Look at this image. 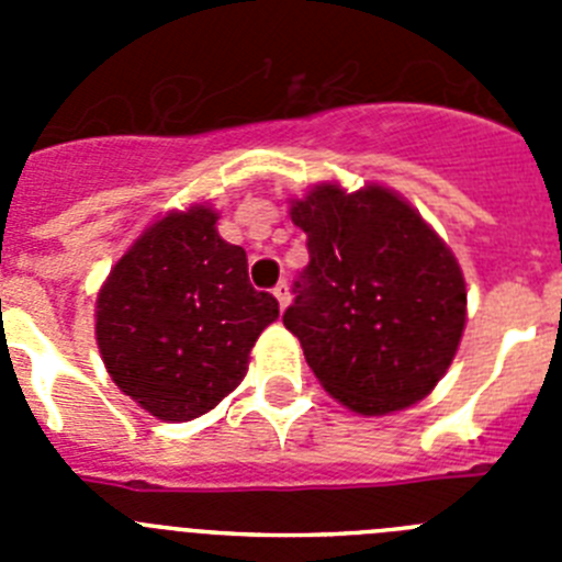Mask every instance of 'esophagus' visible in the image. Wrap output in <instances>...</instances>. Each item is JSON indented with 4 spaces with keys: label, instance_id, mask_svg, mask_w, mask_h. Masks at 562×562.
<instances>
[{
    "label": "esophagus",
    "instance_id": "34e87169",
    "mask_svg": "<svg viewBox=\"0 0 562 562\" xmlns=\"http://www.w3.org/2000/svg\"><path fill=\"white\" fill-rule=\"evenodd\" d=\"M272 295H276V301L281 310H286V306H290L292 295H290V284H286V281H278L276 290H272Z\"/></svg>",
    "mask_w": 562,
    "mask_h": 562
}]
</instances>
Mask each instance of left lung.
<instances>
[{
	"instance_id": "8db88e82",
	"label": "left lung",
	"mask_w": 562,
	"mask_h": 562,
	"mask_svg": "<svg viewBox=\"0 0 562 562\" xmlns=\"http://www.w3.org/2000/svg\"><path fill=\"white\" fill-rule=\"evenodd\" d=\"M310 265L284 326L340 405L405 411L450 369L467 324V284L445 238L380 182H321L290 202Z\"/></svg>"
}]
</instances>
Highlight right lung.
I'll return each mask as SVG.
<instances>
[{
  "label": "right lung",
  "mask_w": 562,
  "mask_h": 562,
  "mask_svg": "<svg viewBox=\"0 0 562 562\" xmlns=\"http://www.w3.org/2000/svg\"><path fill=\"white\" fill-rule=\"evenodd\" d=\"M211 205L168 211L134 238L98 290L95 340L109 376L162 422L207 414L245 380L250 349L278 317L252 290L247 256Z\"/></svg>",
  "instance_id": "1"
}]
</instances>
